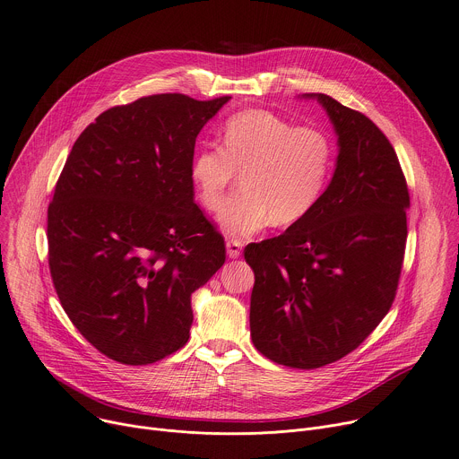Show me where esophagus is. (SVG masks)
Here are the masks:
<instances>
[{"instance_id": "esophagus-1", "label": "esophagus", "mask_w": 459, "mask_h": 459, "mask_svg": "<svg viewBox=\"0 0 459 459\" xmlns=\"http://www.w3.org/2000/svg\"><path fill=\"white\" fill-rule=\"evenodd\" d=\"M241 247H243V243L239 239H229L227 241V255H229V258H238L241 255Z\"/></svg>"}]
</instances>
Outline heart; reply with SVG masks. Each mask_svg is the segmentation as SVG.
<instances>
[{"mask_svg":"<svg viewBox=\"0 0 459 459\" xmlns=\"http://www.w3.org/2000/svg\"><path fill=\"white\" fill-rule=\"evenodd\" d=\"M221 143L194 155L190 178L201 204L216 212L241 174V188L220 214L229 234L251 236L269 223L293 225L315 211L335 159V144L324 130L248 109L227 118Z\"/></svg>","mask_w":459,"mask_h":459,"instance_id":"obj_1","label":"heart"}]
</instances>
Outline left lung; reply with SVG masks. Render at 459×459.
<instances>
[{
	"instance_id": "left-lung-1",
	"label": "left lung",
	"mask_w": 459,
	"mask_h": 459,
	"mask_svg": "<svg viewBox=\"0 0 459 459\" xmlns=\"http://www.w3.org/2000/svg\"><path fill=\"white\" fill-rule=\"evenodd\" d=\"M339 135L337 169L315 211L248 243L251 337L276 364L313 369L357 350L390 311L410 194L388 137L364 113L315 95Z\"/></svg>"
}]
</instances>
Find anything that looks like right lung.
<instances>
[{
  "label": "right lung",
  "instance_id": "add662e5",
  "mask_svg": "<svg viewBox=\"0 0 459 459\" xmlns=\"http://www.w3.org/2000/svg\"><path fill=\"white\" fill-rule=\"evenodd\" d=\"M229 99L141 97L100 113L71 148L48 208L49 269L73 325L111 360L181 350L192 293L225 264L190 169L197 134Z\"/></svg>",
  "mask_w": 459,
  "mask_h": 459
}]
</instances>
